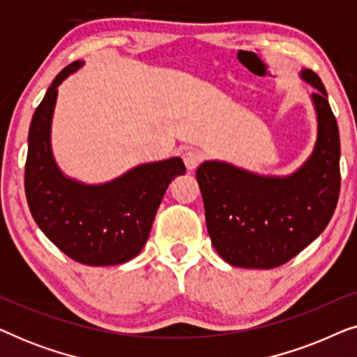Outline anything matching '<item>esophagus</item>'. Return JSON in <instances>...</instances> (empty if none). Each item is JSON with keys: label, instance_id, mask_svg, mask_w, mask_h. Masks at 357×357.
<instances>
[{"label": "esophagus", "instance_id": "esophagus-1", "mask_svg": "<svg viewBox=\"0 0 357 357\" xmlns=\"http://www.w3.org/2000/svg\"><path fill=\"white\" fill-rule=\"evenodd\" d=\"M183 162H185V167H187V170H195L199 165V162H202L203 155L202 153H198V151H185L183 153Z\"/></svg>", "mask_w": 357, "mask_h": 357}]
</instances>
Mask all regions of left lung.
<instances>
[{
    "mask_svg": "<svg viewBox=\"0 0 357 357\" xmlns=\"http://www.w3.org/2000/svg\"><path fill=\"white\" fill-rule=\"evenodd\" d=\"M315 87L317 139L309 159L289 175H261L224 160L197 170L213 247L229 265L270 270L284 265L315 241L333 216L340 197V131L320 77Z\"/></svg>",
    "mask_w": 357,
    "mask_h": 357,
    "instance_id": "obj_1",
    "label": "left lung"
}]
</instances>
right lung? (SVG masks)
I'll return each mask as SVG.
<instances>
[{"mask_svg":"<svg viewBox=\"0 0 357 357\" xmlns=\"http://www.w3.org/2000/svg\"><path fill=\"white\" fill-rule=\"evenodd\" d=\"M82 65L71 63L53 79L32 116L26 197L33 221L63 253L82 265H120L143 250L165 190L187 169L182 159L170 158L97 185L63 174L52 151L53 112L58 86Z\"/></svg>","mask_w":357,"mask_h":357,"instance_id":"add662e5","label":"right lung"}]
</instances>
